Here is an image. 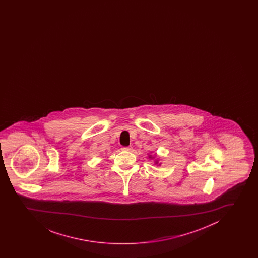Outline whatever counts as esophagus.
<instances>
[{"label": "esophagus", "mask_w": 258, "mask_h": 258, "mask_svg": "<svg viewBox=\"0 0 258 258\" xmlns=\"http://www.w3.org/2000/svg\"><path fill=\"white\" fill-rule=\"evenodd\" d=\"M131 149H132V148H131V146H125V147L121 148L122 151H131Z\"/></svg>", "instance_id": "34e87169"}]
</instances>
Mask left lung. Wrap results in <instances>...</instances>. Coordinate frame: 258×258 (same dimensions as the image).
I'll return each mask as SVG.
<instances>
[{
	"instance_id": "1",
	"label": "left lung",
	"mask_w": 258,
	"mask_h": 258,
	"mask_svg": "<svg viewBox=\"0 0 258 258\" xmlns=\"http://www.w3.org/2000/svg\"><path fill=\"white\" fill-rule=\"evenodd\" d=\"M149 157L152 158V155H149ZM155 162H156V163H158V161H155Z\"/></svg>"
}]
</instances>
